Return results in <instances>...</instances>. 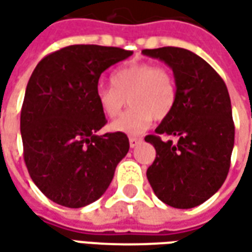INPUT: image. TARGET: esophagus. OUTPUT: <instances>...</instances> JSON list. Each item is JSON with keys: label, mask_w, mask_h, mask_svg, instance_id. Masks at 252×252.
<instances>
[{"label": "esophagus", "mask_w": 252, "mask_h": 252, "mask_svg": "<svg viewBox=\"0 0 252 252\" xmlns=\"http://www.w3.org/2000/svg\"><path fill=\"white\" fill-rule=\"evenodd\" d=\"M142 140H143V139H142V138L131 136V138H129V146H131V147H136V146H138V144L140 143Z\"/></svg>", "instance_id": "1"}]
</instances>
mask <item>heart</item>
<instances>
[{
    "label": "heart",
    "mask_w": 252,
    "mask_h": 252,
    "mask_svg": "<svg viewBox=\"0 0 252 252\" xmlns=\"http://www.w3.org/2000/svg\"><path fill=\"white\" fill-rule=\"evenodd\" d=\"M112 87L99 86L95 91L96 103L109 119L121 113L126 102L131 108L110 129L129 136L139 135L151 120H163L173 112L177 102V84L170 69L151 63H132L110 75Z\"/></svg>",
    "instance_id": "heart-1"
}]
</instances>
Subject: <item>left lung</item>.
Instances as JSON below:
<instances>
[{
	"instance_id": "obj_1",
	"label": "left lung",
	"mask_w": 252,
	"mask_h": 252,
	"mask_svg": "<svg viewBox=\"0 0 252 252\" xmlns=\"http://www.w3.org/2000/svg\"><path fill=\"white\" fill-rule=\"evenodd\" d=\"M144 56L168 64L177 84L173 112L144 140L156 159L147 179L158 199L176 209L203 203L224 184L235 143V124L228 89L205 60L181 47L144 49ZM161 134L178 142H163Z\"/></svg>"
}]
</instances>
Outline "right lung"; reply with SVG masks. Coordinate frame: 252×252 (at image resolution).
<instances>
[{"mask_svg": "<svg viewBox=\"0 0 252 252\" xmlns=\"http://www.w3.org/2000/svg\"><path fill=\"white\" fill-rule=\"evenodd\" d=\"M131 54L72 45L35 66L20 116L23 154L35 186L53 202L79 209L99 199L129 150L126 133L96 135L108 120L95 91L102 72Z\"/></svg>", "mask_w": 252, "mask_h": 252, "instance_id": "obj_1", "label": "right lung"}]
</instances>
